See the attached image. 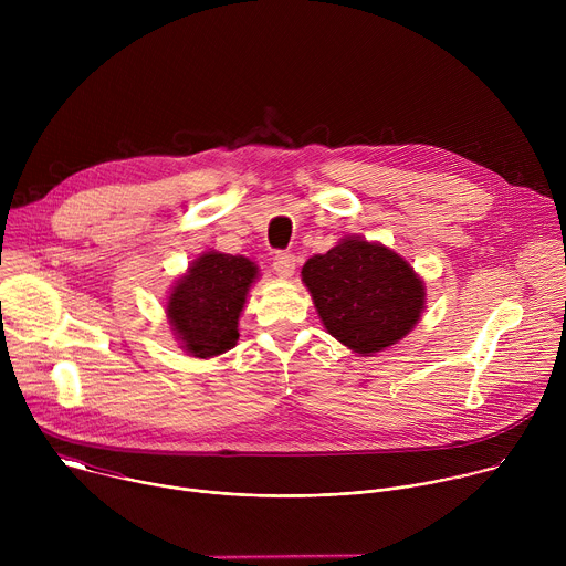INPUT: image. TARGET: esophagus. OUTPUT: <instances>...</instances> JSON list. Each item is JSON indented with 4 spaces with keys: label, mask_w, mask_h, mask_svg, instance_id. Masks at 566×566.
<instances>
[{
    "label": "esophagus",
    "mask_w": 566,
    "mask_h": 566,
    "mask_svg": "<svg viewBox=\"0 0 566 566\" xmlns=\"http://www.w3.org/2000/svg\"><path fill=\"white\" fill-rule=\"evenodd\" d=\"M273 269H275V273H277L280 277L289 280V277L295 273V255L284 253V251L275 253V258H273Z\"/></svg>",
    "instance_id": "34e87169"
}]
</instances>
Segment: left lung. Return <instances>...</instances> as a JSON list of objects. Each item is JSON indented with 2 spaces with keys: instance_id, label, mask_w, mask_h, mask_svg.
Here are the masks:
<instances>
[{
  "instance_id": "obj_1",
  "label": "left lung",
  "mask_w": 566,
  "mask_h": 566,
  "mask_svg": "<svg viewBox=\"0 0 566 566\" xmlns=\"http://www.w3.org/2000/svg\"><path fill=\"white\" fill-rule=\"evenodd\" d=\"M325 329L352 352L371 356L406 338L426 304L423 280L382 244L345 237L302 266Z\"/></svg>"
}]
</instances>
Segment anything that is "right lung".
<instances>
[{"mask_svg": "<svg viewBox=\"0 0 566 566\" xmlns=\"http://www.w3.org/2000/svg\"><path fill=\"white\" fill-rule=\"evenodd\" d=\"M258 273L249 258L208 251L177 280L166 313L188 354L212 358L237 345L239 315Z\"/></svg>", "mask_w": 566, "mask_h": 566, "instance_id": "1", "label": "right lung"}]
</instances>
